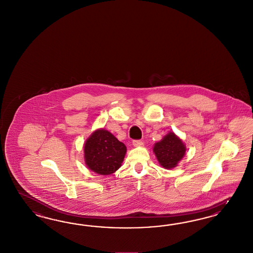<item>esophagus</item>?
<instances>
[{"mask_svg": "<svg viewBox=\"0 0 253 253\" xmlns=\"http://www.w3.org/2000/svg\"><path fill=\"white\" fill-rule=\"evenodd\" d=\"M132 146H143V142L140 141V140H134V141H132Z\"/></svg>", "mask_w": 253, "mask_h": 253, "instance_id": "esophagus-1", "label": "esophagus"}]
</instances>
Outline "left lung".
<instances>
[{"label": "left lung", "instance_id": "obj_1", "mask_svg": "<svg viewBox=\"0 0 253 253\" xmlns=\"http://www.w3.org/2000/svg\"><path fill=\"white\" fill-rule=\"evenodd\" d=\"M153 152L161 166L171 169L175 168L184 158L186 146L181 138L173 131H169L154 145Z\"/></svg>", "mask_w": 253, "mask_h": 253}]
</instances>
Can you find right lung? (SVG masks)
Here are the masks:
<instances>
[{
	"label": "right lung",
	"mask_w": 253,
	"mask_h": 253,
	"mask_svg": "<svg viewBox=\"0 0 253 253\" xmlns=\"http://www.w3.org/2000/svg\"><path fill=\"white\" fill-rule=\"evenodd\" d=\"M84 152L88 168L100 175H109L122 167L127 148L110 131L100 128L87 138Z\"/></svg>",
	"instance_id": "right-lung-1"
}]
</instances>
